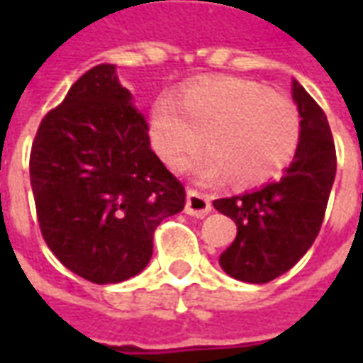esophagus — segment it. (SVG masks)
<instances>
[{"label":"esophagus","mask_w":363,"mask_h":363,"mask_svg":"<svg viewBox=\"0 0 363 363\" xmlns=\"http://www.w3.org/2000/svg\"><path fill=\"white\" fill-rule=\"evenodd\" d=\"M212 210V204H210V198L202 194L200 190L189 189L186 192V206H184V212L189 216H194V218H204Z\"/></svg>","instance_id":"1"}]
</instances>
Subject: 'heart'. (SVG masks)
Masks as SVG:
<instances>
[{"label": "heart", "mask_w": 363, "mask_h": 363, "mask_svg": "<svg viewBox=\"0 0 363 363\" xmlns=\"http://www.w3.org/2000/svg\"><path fill=\"white\" fill-rule=\"evenodd\" d=\"M151 140L159 157L181 169L206 135L210 151L192 163L204 184H262L296 157L301 140V112L289 96L260 83L220 77L189 85L179 101L161 96L151 108Z\"/></svg>", "instance_id": "b5f03b06"}]
</instances>
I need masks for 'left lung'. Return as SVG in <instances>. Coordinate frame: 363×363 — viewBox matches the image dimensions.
<instances>
[{
  "instance_id": "obj_1",
  "label": "left lung",
  "mask_w": 363,
  "mask_h": 363,
  "mask_svg": "<svg viewBox=\"0 0 363 363\" xmlns=\"http://www.w3.org/2000/svg\"><path fill=\"white\" fill-rule=\"evenodd\" d=\"M301 140L280 181L241 196L213 200L235 221L237 237L220 267L235 280L267 284L296 264L319 235L336 174V150L327 114L294 79Z\"/></svg>"
}]
</instances>
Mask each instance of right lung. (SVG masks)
Listing matches in <instances>:
<instances>
[{"mask_svg":"<svg viewBox=\"0 0 363 363\" xmlns=\"http://www.w3.org/2000/svg\"><path fill=\"white\" fill-rule=\"evenodd\" d=\"M150 126L112 64L69 87L40 122L30 186L44 241L93 284H118L147 267L153 233L184 208V186L150 147Z\"/></svg>","mask_w":363,"mask_h":363,"instance_id":"right-lung-1","label":"right lung"}]
</instances>
